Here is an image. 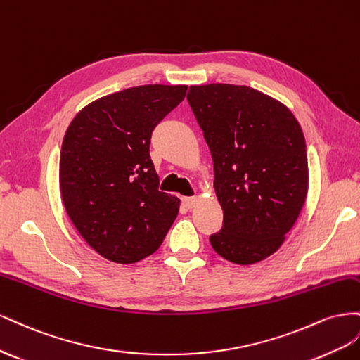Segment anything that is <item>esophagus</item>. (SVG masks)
<instances>
[{
	"label": "esophagus",
	"mask_w": 360,
	"mask_h": 360,
	"mask_svg": "<svg viewBox=\"0 0 360 360\" xmlns=\"http://www.w3.org/2000/svg\"><path fill=\"white\" fill-rule=\"evenodd\" d=\"M198 202H199V199H198V196H191V198H184L182 199V203H184V207L186 208H188V210H191V208H194L198 205Z\"/></svg>",
	"instance_id": "34e87169"
}]
</instances>
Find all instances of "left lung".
<instances>
[{"mask_svg":"<svg viewBox=\"0 0 360 360\" xmlns=\"http://www.w3.org/2000/svg\"><path fill=\"white\" fill-rule=\"evenodd\" d=\"M188 104L212 161L223 228L210 237L238 265L269 258L285 241L309 187L300 123L277 99L248 86H191Z\"/></svg>","mask_w":360,"mask_h":360,"instance_id":"8db88e82","label":"left lung"}]
</instances>
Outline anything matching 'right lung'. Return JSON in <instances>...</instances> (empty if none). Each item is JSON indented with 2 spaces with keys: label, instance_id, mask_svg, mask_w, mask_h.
Returning <instances> with one entry per match:
<instances>
[{
  "label": "right lung",
  "instance_id": "add662e5",
  "mask_svg": "<svg viewBox=\"0 0 360 360\" xmlns=\"http://www.w3.org/2000/svg\"><path fill=\"white\" fill-rule=\"evenodd\" d=\"M187 86L129 87L77 112L60 153L66 212L102 258L132 264L161 245L181 200L158 190L150 134L186 98Z\"/></svg>",
  "mask_w": 360,
  "mask_h": 360
}]
</instances>
